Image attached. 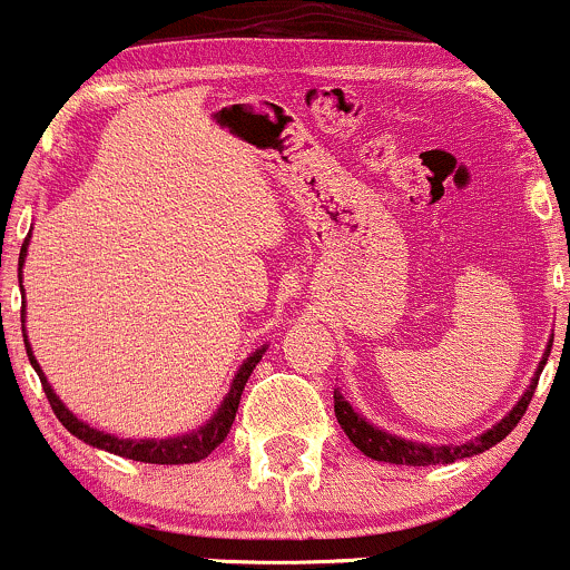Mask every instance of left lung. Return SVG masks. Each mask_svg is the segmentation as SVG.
<instances>
[{
	"label": "left lung",
	"mask_w": 570,
	"mask_h": 570,
	"mask_svg": "<svg viewBox=\"0 0 570 570\" xmlns=\"http://www.w3.org/2000/svg\"><path fill=\"white\" fill-rule=\"evenodd\" d=\"M552 342H554V334H552V340L547 342V351H543L541 361H538L535 375L530 377V385L524 389V394L519 396L517 405L508 410V413L498 421V424H492V430L475 434V438L464 440V443H445V445L443 443H419V440H407V438H402V434L385 432V430H381V426L372 424V421H366L361 413H356L351 402L342 396L340 389H334L336 421H340L342 432L351 438V443L356 445L361 454H366L370 459H377V462L430 468V464H451V462H456V459L483 454V451H489L492 445H498L500 440H503L505 434L519 424V419L524 415V410H528L532 394H535L538 377H541L543 366H547V361H549Z\"/></svg>",
	"instance_id": "obj_1"
}]
</instances>
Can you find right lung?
<instances>
[{
	"label": "right lung",
	"instance_id": "obj_1",
	"mask_svg": "<svg viewBox=\"0 0 570 570\" xmlns=\"http://www.w3.org/2000/svg\"><path fill=\"white\" fill-rule=\"evenodd\" d=\"M29 238H32V234L23 238L21 255H18V283H21V268H23V261H27ZM23 321H27V302H23V309H21V323ZM23 345H27L29 364H32L35 372L40 375L42 391H46L53 413H57V419L62 421V426L67 432L76 434L78 440H83V443L91 445V449H100V451H108V454L132 459V462H149V464H189V462H200V459L209 456L212 451L217 449L225 438H228L230 426H234L238 400H242L244 385H247L249 375H253V370L258 366L263 353L268 351V345H261L258 351L249 353V356L244 358V364L236 370L228 394L223 396V402H219V407L214 410L212 419L206 421V424H200L198 430L185 432V434H174V438H140L138 440V438H119V434L102 432V430H97V426L87 424L83 419H78V415L72 413V410L67 407L62 400H59L57 391H53V385L48 383L46 372H42V366L38 364V358H35V353H32V345H29V340H27V326H23Z\"/></svg>",
	"mask_w": 570,
	"mask_h": 570
}]
</instances>
